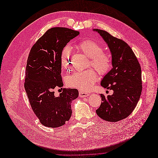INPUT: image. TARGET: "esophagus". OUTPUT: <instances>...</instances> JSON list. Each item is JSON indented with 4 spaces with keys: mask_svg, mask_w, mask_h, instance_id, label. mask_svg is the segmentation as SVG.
<instances>
[{
    "mask_svg": "<svg viewBox=\"0 0 158 158\" xmlns=\"http://www.w3.org/2000/svg\"><path fill=\"white\" fill-rule=\"evenodd\" d=\"M89 94L87 92H80L79 93V95L80 98H86L89 96Z\"/></svg>",
    "mask_w": 158,
    "mask_h": 158,
    "instance_id": "34e87169",
    "label": "esophagus"
}]
</instances>
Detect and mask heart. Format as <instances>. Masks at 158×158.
<instances>
[{"label": "heart", "mask_w": 158, "mask_h": 158, "mask_svg": "<svg viewBox=\"0 0 158 158\" xmlns=\"http://www.w3.org/2000/svg\"><path fill=\"white\" fill-rule=\"evenodd\" d=\"M76 48L89 58V66H92L98 73L106 74L111 69L112 62L110 56L103 52L102 45L93 40H85L79 42ZM71 49L66 46L60 53V64L66 70L70 69ZM98 75L95 72L89 69L83 71H77L69 76L66 80V84L70 87L77 88L81 91H88L96 81Z\"/></svg>", "instance_id": "1"}]
</instances>
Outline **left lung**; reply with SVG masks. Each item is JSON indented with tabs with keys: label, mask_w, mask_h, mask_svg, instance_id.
Returning <instances> with one entry per match:
<instances>
[{
	"label": "left lung",
	"mask_w": 158,
	"mask_h": 158,
	"mask_svg": "<svg viewBox=\"0 0 158 158\" xmlns=\"http://www.w3.org/2000/svg\"><path fill=\"white\" fill-rule=\"evenodd\" d=\"M92 30L107 45L113 66L103 76L101 85L112 89L113 94L107 96L100 94L103 102L96 113L105 121L117 122L130 115L139 101L142 89L141 67L127 43L104 30Z\"/></svg>",
	"instance_id": "obj_1"
}]
</instances>
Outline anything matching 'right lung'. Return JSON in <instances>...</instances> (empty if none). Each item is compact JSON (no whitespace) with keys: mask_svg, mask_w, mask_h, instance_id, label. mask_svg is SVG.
<instances>
[{"mask_svg":"<svg viewBox=\"0 0 158 158\" xmlns=\"http://www.w3.org/2000/svg\"><path fill=\"white\" fill-rule=\"evenodd\" d=\"M80 32L66 27L47 30L31 49L27 60L24 88L31 107L43 125H64L72 115L71 103L78 96L76 89H63L58 97L55 87L63 86L60 53Z\"/></svg>","mask_w":158,"mask_h":158,"instance_id":"add662e5","label":"right lung"}]
</instances>
